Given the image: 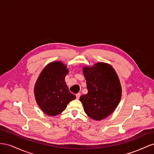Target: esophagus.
<instances>
[{
	"mask_svg": "<svg viewBox=\"0 0 154 154\" xmlns=\"http://www.w3.org/2000/svg\"><path fill=\"white\" fill-rule=\"evenodd\" d=\"M80 97H81V94H80V93H78V94H76V97H77V99H79Z\"/></svg>",
	"mask_w": 154,
	"mask_h": 154,
	"instance_id": "obj_1",
	"label": "esophagus"
}]
</instances>
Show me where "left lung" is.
I'll return each mask as SVG.
<instances>
[{"label": "left lung", "mask_w": 154, "mask_h": 154, "mask_svg": "<svg viewBox=\"0 0 154 154\" xmlns=\"http://www.w3.org/2000/svg\"><path fill=\"white\" fill-rule=\"evenodd\" d=\"M82 72L88 89V94L80 97L84 110L92 119H104L115 110L121 100L119 79L112 66L105 63L85 66Z\"/></svg>", "instance_id": "1"}]
</instances>
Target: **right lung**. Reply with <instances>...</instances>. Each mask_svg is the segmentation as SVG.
I'll list each match as a JSON object with an SVG mask.
<instances>
[{
	"mask_svg": "<svg viewBox=\"0 0 154 154\" xmlns=\"http://www.w3.org/2000/svg\"><path fill=\"white\" fill-rule=\"evenodd\" d=\"M68 72L66 65L61 61H55L46 65L39 75L34 86L35 98L41 110L48 116L59 115L70 101L76 99L65 82Z\"/></svg>",
	"mask_w": 154,
	"mask_h": 154,
	"instance_id": "right-lung-1",
	"label": "right lung"
}]
</instances>
